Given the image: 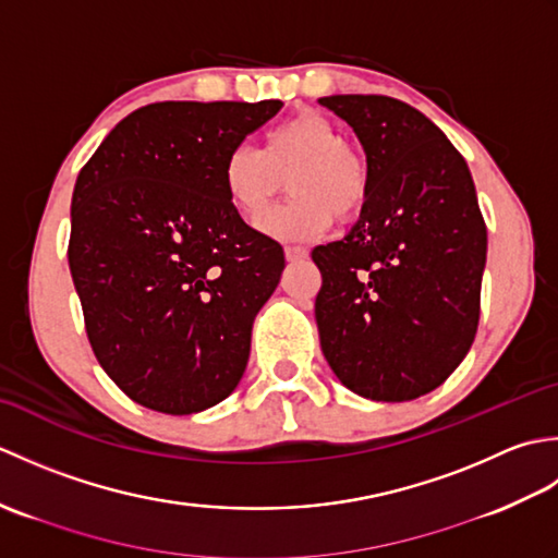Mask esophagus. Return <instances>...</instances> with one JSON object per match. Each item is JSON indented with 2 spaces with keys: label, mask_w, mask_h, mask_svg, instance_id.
<instances>
[{
  "label": "esophagus",
  "mask_w": 558,
  "mask_h": 558,
  "mask_svg": "<svg viewBox=\"0 0 558 558\" xmlns=\"http://www.w3.org/2000/svg\"><path fill=\"white\" fill-rule=\"evenodd\" d=\"M310 256V252H306L304 246H286V258L290 260V264H294V260H302Z\"/></svg>",
  "instance_id": "obj_1"
}]
</instances>
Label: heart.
<instances>
[{
  "label": "heart",
  "instance_id": "b5f03b06",
  "mask_svg": "<svg viewBox=\"0 0 558 558\" xmlns=\"http://www.w3.org/2000/svg\"><path fill=\"white\" fill-rule=\"evenodd\" d=\"M290 204L270 210L258 230L282 242L324 234L340 218H354L369 196V168L360 150L342 144L326 114L304 110L268 129L260 150L234 146L220 180L230 206L246 220L260 218L288 180Z\"/></svg>",
  "mask_w": 558,
  "mask_h": 558
}]
</instances>
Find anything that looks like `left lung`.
I'll use <instances>...</instances> for the list:
<instances>
[{"label": "left lung", "mask_w": 558, "mask_h": 558, "mask_svg": "<svg viewBox=\"0 0 558 558\" xmlns=\"http://www.w3.org/2000/svg\"><path fill=\"white\" fill-rule=\"evenodd\" d=\"M357 134L369 168L360 220L316 246V326L338 381L378 402L414 400L465 360L480 322L487 228L453 144L408 102L318 98Z\"/></svg>", "instance_id": "1"}]
</instances>
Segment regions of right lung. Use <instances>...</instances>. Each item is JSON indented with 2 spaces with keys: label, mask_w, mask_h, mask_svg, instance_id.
I'll list each match as a JSON object with an SVG mask.
<instances>
[{
  "label": "right lung",
  "mask_w": 558,
  "mask_h": 558,
  "mask_svg": "<svg viewBox=\"0 0 558 558\" xmlns=\"http://www.w3.org/2000/svg\"><path fill=\"white\" fill-rule=\"evenodd\" d=\"M282 108L156 102L117 124L71 198L69 268L100 366L138 405L194 414L244 376L282 246L225 196L228 153Z\"/></svg>",
  "instance_id": "add662e5"
}]
</instances>
